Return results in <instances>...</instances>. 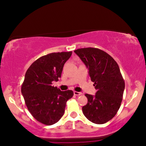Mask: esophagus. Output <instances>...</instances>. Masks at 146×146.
Segmentation results:
<instances>
[{"label": "esophagus", "instance_id": "34e87169", "mask_svg": "<svg viewBox=\"0 0 146 146\" xmlns=\"http://www.w3.org/2000/svg\"><path fill=\"white\" fill-rule=\"evenodd\" d=\"M73 93H74V95H76V96H79V95H82V93H81V92H77V91H74Z\"/></svg>", "mask_w": 146, "mask_h": 146}]
</instances>
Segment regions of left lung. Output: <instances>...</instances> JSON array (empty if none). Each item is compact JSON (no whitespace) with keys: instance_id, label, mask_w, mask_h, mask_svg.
I'll return each instance as SVG.
<instances>
[{"instance_id":"8db88e82","label":"left lung","mask_w":146,"mask_h":146,"mask_svg":"<svg viewBox=\"0 0 146 146\" xmlns=\"http://www.w3.org/2000/svg\"><path fill=\"white\" fill-rule=\"evenodd\" d=\"M74 52L85 64L97 90L95 96L85 94L88 103L82 107L84 115L93 123H106L119 110L125 88L118 64L109 54L98 48H80Z\"/></svg>"}]
</instances>
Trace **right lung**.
<instances>
[{"instance_id": "1", "label": "right lung", "mask_w": 146, "mask_h": 146, "mask_svg": "<svg viewBox=\"0 0 146 146\" xmlns=\"http://www.w3.org/2000/svg\"><path fill=\"white\" fill-rule=\"evenodd\" d=\"M71 54L72 51L48 54L35 61L26 71L21 93L29 111L43 124L57 122L65 111L66 102L73 96V91H62L52 86L53 81L61 77Z\"/></svg>"}]
</instances>
